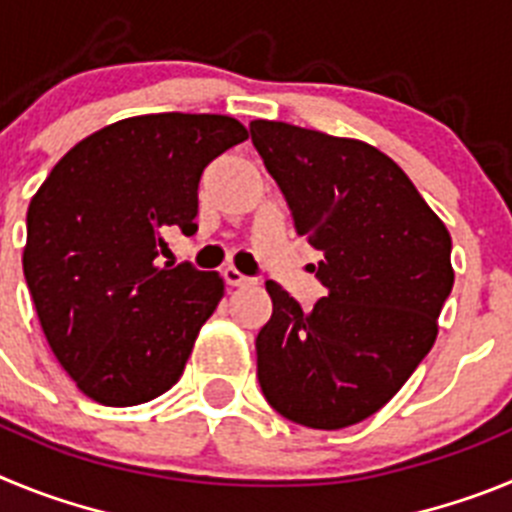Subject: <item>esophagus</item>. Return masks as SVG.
I'll return each mask as SVG.
<instances>
[{"instance_id": "esophagus-1", "label": "esophagus", "mask_w": 512, "mask_h": 512, "mask_svg": "<svg viewBox=\"0 0 512 512\" xmlns=\"http://www.w3.org/2000/svg\"><path fill=\"white\" fill-rule=\"evenodd\" d=\"M223 279H225V284H230V287H243V284L253 282L251 277L241 274V271L235 269V266H228V269H223Z\"/></svg>"}]
</instances>
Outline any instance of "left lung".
I'll return each mask as SVG.
<instances>
[{"mask_svg":"<svg viewBox=\"0 0 512 512\" xmlns=\"http://www.w3.org/2000/svg\"><path fill=\"white\" fill-rule=\"evenodd\" d=\"M251 140L295 230L323 251L315 277L328 289L302 310L266 282L261 390L287 420L338 431L384 408L436 343L454 287L451 235L408 174L364 140L274 120H253Z\"/></svg>","mask_w":512,"mask_h":512,"instance_id":"1","label":"left lung"}]
</instances>
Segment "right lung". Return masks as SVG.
Here are the masks:
<instances>
[{"label": "right lung", "mask_w": 512, "mask_h": 512, "mask_svg": "<svg viewBox=\"0 0 512 512\" xmlns=\"http://www.w3.org/2000/svg\"><path fill=\"white\" fill-rule=\"evenodd\" d=\"M246 138L228 115L125 117L79 140L33 194L27 289L53 356L99 405H140L182 377L225 282L156 256L169 228L197 233L202 171Z\"/></svg>", "instance_id": "obj_1"}]
</instances>
